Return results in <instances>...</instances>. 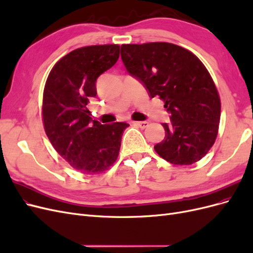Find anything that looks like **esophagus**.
<instances>
[{
  "instance_id": "34e87169",
  "label": "esophagus",
  "mask_w": 253,
  "mask_h": 253,
  "mask_svg": "<svg viewBox=\"0 0 253 253\" xmlns=\"http://www.w3.org/2000/svg\"><path fill=\"white\" fill-rule=\"evenodd\" d=\"M133 124H134L136 126H138V127H140V128H145V127H147V126H149V122H148V121H134Z\"/></svg>"
}]
</instances>
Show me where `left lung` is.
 Instances as JSON below:
<instances>
[{
  "mask_svg": "<svg viewBox=\"0 0 253 253\" xmlns=\"http://www.w3.org/2000/svg\"><path fill=\"white\" fill-rule=\"evenodd\" d=\"M121 59L171 114V125L163 124L165 139L154 147L157 154L178 166L201 160L215 142L220 119L218 91L202 61L168 42L122 44Z\"/></svg>",
  "mask_w": 253,
  "mask_h": 253,
  "instance_id": "1",
  "label": "left lung"
}]
</instances>
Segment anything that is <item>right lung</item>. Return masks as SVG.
<instances>
[{
  "label": "right lung",
  "mask_w": 253,
  "mask_h": 253,
  "mask_svg": "<svg viewBox=\"0 0 253 253\" xmlns=\"http://www.w3.org/2000/svg\"><path fill=\"white\" fill-rule=\"evenodd\" d=\"M118 44L75 49L53 65L45 83L42 120L52 147L75 170L94 175L116 162L126 122L101 125L86 105L96 97L97 78L117 62Z\"/></svg>",
  "instance_id": "add662e5"
}]
</instances>
